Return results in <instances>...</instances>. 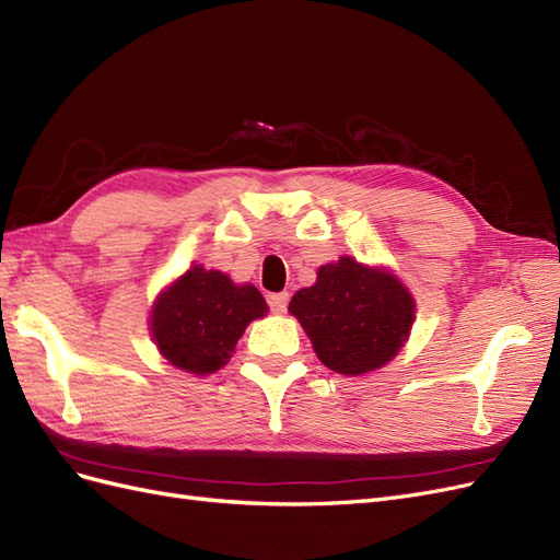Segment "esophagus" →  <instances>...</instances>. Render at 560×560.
I'll use <instances>...</instances> for the list:
<instances>
[{
    "instance_id": "obj_1",
    "label": "esophagus",
    "mask_w": 560,
    "mask_h": 560,
    "mask_svg": "<svg viewBox=\"0 0 560 560\" xmlns=\"http://www.w3.org/2000/svg\"><path fill=\"white\" fill-rule=\"evenodd\" d=\"M287 303H290V294L287 292H278V294H268V306L273 313H284L287 311Z\"/></svg>"
}]
</instances>
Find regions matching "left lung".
<instances>
[{
    "label": "left lung",
    "mask_w": 560,
    "mask_h": 560,
    "mask_svg": "<svg viewBox=\"0 0 560 560\" xmlns=\"http://www.w3.org/2000/svg\"><path fill=\"white\" fill-rule=\"evenodd\" d=\"M416 303L385 268L352 257L319 266L313 287L290 301L319 362L336 374L362 376L395 358L409 338Z\"/></svg>",
    "instance_id": "obj_1"
}]
</instances>
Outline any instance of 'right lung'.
<instances>
[{
  "label": "right lung",
  "instance_id": "right-lung-1",
  "mask_svg": "<svg viewBox=\"0 0 560 560\" xmlns=\"http://www.w3.org/2000/svg\"><path fill=\"white\" fill-rule=\"evenodd\" d=\"M266 313L254 284H235L222 270L194 266L156 299L151 336L173 366L208 376L231 360L249 322Z\"/></svg>",
  "mask_w": 560,
  "mask_h": 560
}]
</instances>
